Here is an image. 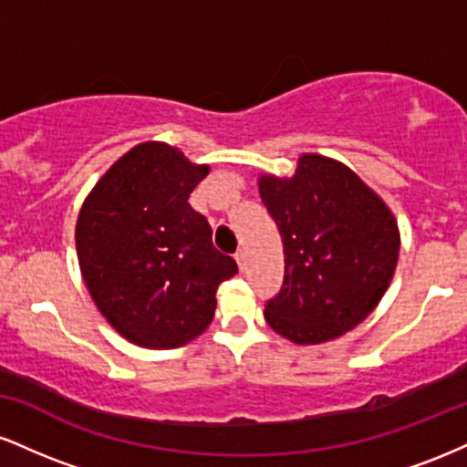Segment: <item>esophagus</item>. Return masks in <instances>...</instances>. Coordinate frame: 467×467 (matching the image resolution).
Masks as SVG:
<instances>
[{
    "label": "esophagus",
    "instance_id": "34e87169",
    "mask_svg": "<svg viewBox=\"0 0 467 467\" xmlns=\"http://www.w3.org/2000/svg\"><path fill=\"white\" fill-rule=\"evenodd\" d=\"M234 261H237L239 270H245V252L244 250H239L237 254H234Z\"/></svg>",
    "mask_w": 467,
    "mask_h": 467
}]
</instances>
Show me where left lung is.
I'll return each instance as SVG.
<instances>
[{
	"label": "left lung",
	"mask_w": 467,
	"mask_h": 467,
	"mask_svg": "<svg viewBox=\"0 0 467 467\" xmlns=\"http://www.w3.org/2000/svg\"><path fill=\"white\" fill-rule=\"evenodd\" d=\"M256 184L285 256L265 323L296 345L345 336L378 307L395 275L393 211L356 171L318 153H303L292 178L261 173Z\"/></svg>",
	"instance_id": "left-lung-1"
}]
</instances>
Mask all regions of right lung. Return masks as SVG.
<instances>
[{"mask_svg": "<svg viewBox=\"0 0 467 467\" xmlns=\"http://www.w3.org/2000/svg\"><path fill=\"white\" fill-rule=\"evenodd\" d=\"M211 166L149 140L116 160L85 197L77 219L80 276L99 312L122 337L175 349L206 331L217 287L237 275L213 245L189 195Z\"/></svg>", "mask_w": 467, "mask_h": 467, "instance_id": "1", "label": "right lung"}]
</instances>
